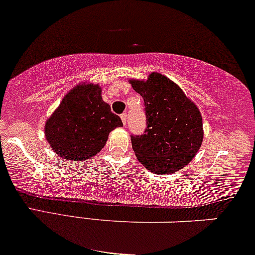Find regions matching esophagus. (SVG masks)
<instances>
[{
  "label": "esophagus",
  "mask_w": 255,
  "mask_h": 255,
  "mask_svg": "<svg viewBox=\"0 0 255 255\" xmlns=\"http://www.w3.org/2000/svg\"><path fill=\"white\" fill-rule=\"evenodd\" d=\"M121 118H122V122H123V124H124V125L127 124V120H128V114H122V115H121Z\"/></svg>",
  "instance_id": "esophagus-1"
}]
</instances>
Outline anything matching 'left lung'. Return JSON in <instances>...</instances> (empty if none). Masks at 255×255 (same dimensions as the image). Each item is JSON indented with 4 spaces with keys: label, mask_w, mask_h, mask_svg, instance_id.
Returning a JSON list of instances; mask_svg holds the SVG:
<instances>
[{
    "label": "left lung",
    "mask_w": 255,
    "mask_h": 255,
    "mask_svg": "<svg viewBox=\"0 0 255 255\" xmlns=\"http://www.w3.org/2000/svg\"><path fill=\"white\" fill-rule=\"evenodd\" d=\"M144 99L146 128L131 135L137 159L148 171L170 174L193 159L204 137L199 109L166 76L152 72L146 81L130 79Z\"/></svg>",
    "instance_id": "8db88e82"
}]
</instances>
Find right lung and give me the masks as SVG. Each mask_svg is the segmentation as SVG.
I'll return each instance as SVG.
<instances>
[{
	"label": "right lung",
	"mask_w": 255,
	"mask_h": 255,
	"mask_svg": "<svg viewBox=\"0 0 255 255\" xmlns=\"http://www.w3.org/2000/svg\"><path fill=\"white\" fill-rule=\"evenodd\" d=\"M123 125L102 99L98 84L82 83L71 89L48 118L44 133L56 154L82 163L98 153L109 133Z\"/></svg>",
	"instance_id": "add662e5"
}]
</instances>
